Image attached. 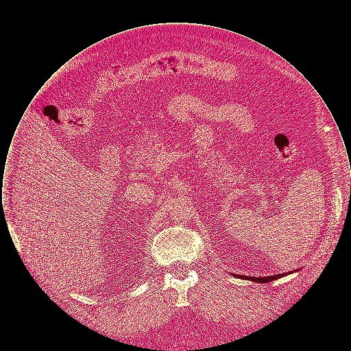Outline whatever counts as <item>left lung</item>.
Wrapping results in <instances>:
<instances>
[{
	"label": "left lung",
	"mask_w": 351,
	"mask_h": 351,
	"mask_svg": "<svg viewBox=\"0 0 351 351\" xmlns=\"http://www.w3.org/2000/svg\"><path fill=\"white\" fill-rule=\"evenodd\" d=\"M296 271H298V269H295V271H292V272H296ZM292 272L278 274V275H274V276H263V278L243 276V275H237V274H233V276H235V278H239V279H245V280H250V282H254V283H269V282H272V280H276V279H280V278H283V276H287V275H289V274H292Z\"/></svg>",
	"instance_id": "obj_1"
}]
</instances>
